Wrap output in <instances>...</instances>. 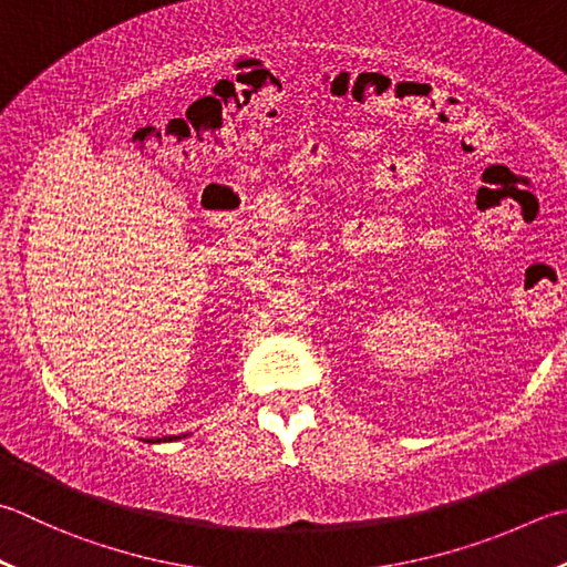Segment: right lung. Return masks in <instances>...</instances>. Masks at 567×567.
<instances>
[{
    "label": "right lung",
    "instance_id": "right-lung-1",
    "mask_svg": "<svg viewBox=\"0 0 567 567\" xmlns=\"http://www.w3.org/2000/svg\"><path fill=\"white\" fill-rule=\"evenodd\" d=\"M176 437H182V435H172V437H164V442H166V440H176ZM147 442H159V440H147Z\"/></svg>",
    "mask_w": 567,
    "mask_h": 567
}]
</instances>
